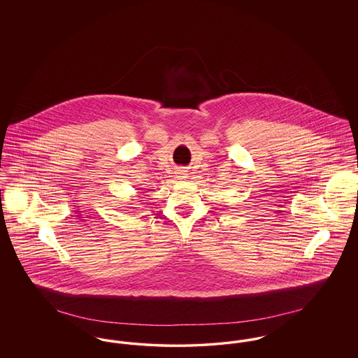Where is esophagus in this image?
<instances>
[{
	"label": "esophagus",
	"mask_w": 358,
	"mask_h": 358,
	"mask_svg": "<svg viewBox=\"0 0 358 358\" xmlns=\"http://www.w3.org/2000/svg\"><path fill=\"white\" fill-rule=\"evenodd\" d=\"M180 173H181V174H185V171H180ZM182 177H184V176H182Z\"/></svg>",
	"instance_id": "34e87169"
}]
</instances>
